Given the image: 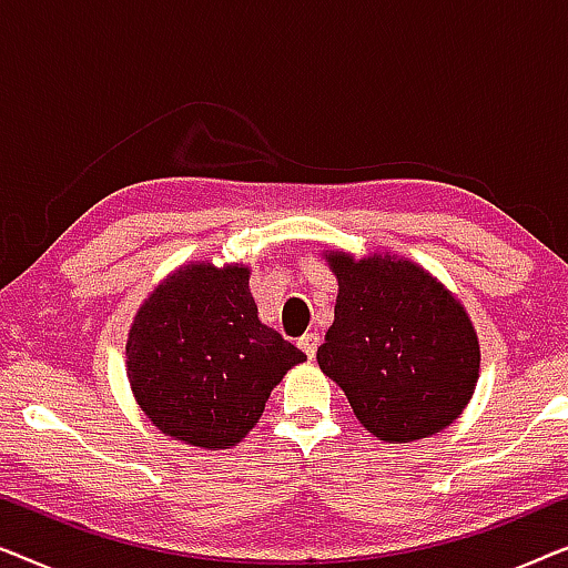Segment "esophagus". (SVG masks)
<instances>
[{
    "label": "esophagus",
    "instance_id": "obj_1",
    "mask_svg": "<svg viewBox=\"0 0 568 568\" xmlns=\"http://www.w3.org/2000/svg\"><path fill=\"white\" fill-rule=\"evenodd\" d=\"M317 346H321V336H317V333H305V336L300 338V348L307 354V359H315Z\"/></svg>",
    "mask_w": 568,
    "mask_h": 568
}]
</instances>
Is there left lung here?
Masks as SVG:
<instances>
[{
	"instance_id": "obj_1",
	"label": "left lung",
	"mask_w": 568,
	"mask_h": 568,
	"mask_svg": "<svg viewBox=\"0 0 568 568\" xmlns=\"http://www.w3.org/2000/svg\"><path fill=\"white\" fill-rule=\"evenodd\" d=\"M338 297L317 364L377 439L403 445L447 429L480 372L468 310L437 276L393 253L323 251Z\"/></svg>"
}]
</instances>
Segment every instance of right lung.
Masks as SVG:
<instances>
[{"mask_svg":"<svg viewBox=\"0 0 568 568\" xmlns=\"http://www.w3.org/2000/svg\"><path fill=\"white\" fill-rule=\"evenodd\" d=\"M251 268L193 261L154 286L126 338L136 406L165 434L227 449L258 424L274 387L307 359L261 323Z\"/></svg>","mask_w":568,"mask_h":568,"instance_id":"add662e5","label":"right lung"}]
</instances>
